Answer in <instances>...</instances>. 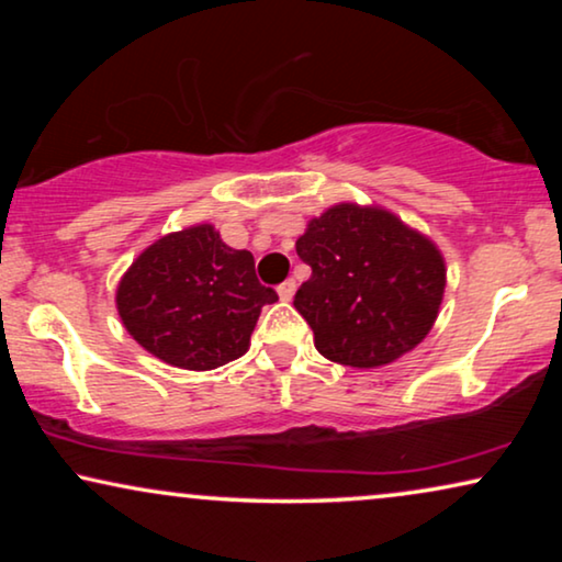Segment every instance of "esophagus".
<instances>
[{
  "instance_id": "1",
  "label": "esophagus",
  "mask_w": 562,
  "mask_h": 562,
  "mask_svg": "<svg viewBox=\"0 0 562 562\" xmlns=\"http://www.w3.org/2000/svg\"><path fill=\"white\" fill-rule=\"evenodd\" d=\"M294 294H296V281H294V279L283 281L281 286H279V296H281V302H291V299H294Z\"/></svg>"
}]
</instances>
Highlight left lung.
I'll list each match as a JSON object with an SVG mask.
<instances>
[{
  "label": "left lung",
  "mask_w": 562,
  "mask_h": 562,
  "mask_svg": "<svg viewBox=\"0 0 562 562\" xmlns=\"http://www.w3.org/2000/svg\"><path fill=\"white\" fill-rule=\"evenodd\" d=\"M296 252L312 276L294 306L333 363H394L432 329L448 273L442 252L396 214L335 204L306 225Z\"/></svg>",
  "instance_id": "1"
}]
</instances>
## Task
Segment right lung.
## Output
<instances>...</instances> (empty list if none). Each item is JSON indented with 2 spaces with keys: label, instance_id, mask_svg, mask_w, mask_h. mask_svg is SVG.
Masks as SVG:
<instances>
[{
  "label": "right lung",
  "instance_id": "add662e5",
  "mask_svg": "<svg viewBox=\"0 0 562 562\" xmlns=\"http://www.w3.org/2000/svg\"><path fill=\"white\" fill-rule=\"evenodd\" d=\"M122 325L168 366L212 371L240 358L260 310L279 302L248 250L222 243L212 225L164 235L133 260L117 286Z\"/></svg>",
  "mask_w": 562,
  "mask_h": 562
}]
</instances>
